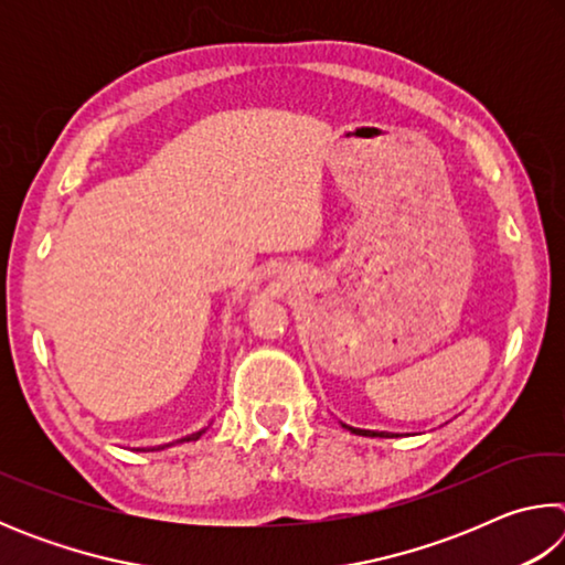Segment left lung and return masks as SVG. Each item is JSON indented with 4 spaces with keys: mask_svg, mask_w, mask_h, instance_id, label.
I'll list each match as a JSON object with an SVG mask.
<instances>
[{
    "mask_svg": "<svg viewBox=\"0 0 565 565\" xmlns=\"http://www.w3.org/2000/svg\"><path fill=\"white\" fill-rule=\"evenodd\" d=\"M341 426H343V428H349V431H351V434H356V436H381V438H388L384 431H366V428L349 426V424H343V420H341Z\"/></svg>",
    "mask_w": 565,
    "mask_h": 565,
    "instance_id": "left-lung-1",
    "label": "left lung"
}]
</instances>
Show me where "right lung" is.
I'll use <instances>...</instances> for the list:
<instances>
[{
    "label": "right lung",
    "instance_id": "add662e5",
    "mask_svg": "<svg viewBox=\"0 0 565 565\" xmlns=\"http://www.w3.org/2000/svg\"><path fill=\"white\" fill-rule=\"evenodd\" d=\"M204 434H206V428H202V431L191 434V436H186V438H179V441H177V444H184V441H199V438H202ZM161 448H164V446H161ZM154 451H157V448H154Z\"/></svg>",
    "mask_w": 565,
    "mask_h": 565
}]
</instances>
